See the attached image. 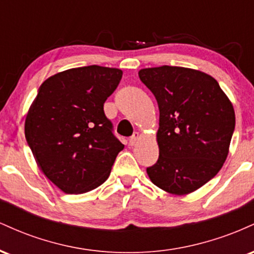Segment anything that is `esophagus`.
Wrapping results in <instances>:
<instances>
[{"label":"esophagus","instance_id":"1","mask_svg":"<svg viewBox=\"0 0 254 254\" xmlns=\"http://www.w3.org/2000/svg\"><path fill=\"white\" fill-rule=\"evenodd\" d=\"M138 138H139L138 132H133V135L129 138V145H131V147H132V145H135L136 142L138 141Z\"/></svg>","mask_w":254,"mask_h":254}]
</instances>
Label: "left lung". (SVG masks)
Masks as SVG:
<instances>
[{"label": "left lung", "mask_w": 254, "mask_h": 254, "mask_svg": "<svg viewBox=\"0 0 254 254\" xmlns=\"http://www.w3.org/2000/svg\"><path fill=\"white\" fill-rule=\"evenodd\" d=\"M138 76L160 111L159 159L147 168L151 183L173 194H188L222 168L235 127L233 105L205 72L162 65Z\"/></svg>", "instance_id": "8db88e82"}]
</instances>
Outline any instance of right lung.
<instances>
[{
    "mask_svg": "<svg viewBox=\"0 0 254 254\" xmlns=\"http://www.w3.org/2000/svg\"><path fill=\"white\" fill-rule=\"evenodd\" d=\"M121 69L88 65L44 81L28 110L25 136L43 173L65 193H84L107 179L124 144L104 104Z\"/></svg>",
    "mask_w": 254,
    "mask_h": 254,
    "instance_id": "add662e5",
    "label": "right lung"
}]
</instances>
